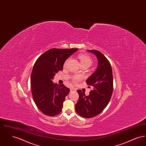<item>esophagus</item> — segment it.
Returning a JSON list of instances; mask_svg holds the SVG:
<instances>
[{"label": "esophagus", "mask_w": 146, "mask_h": 146, "mask_svg": "<svg viewBox=\"0 0 146 146\" xmlns=\"http://www.w3.org/2000/svg\"><path fill=\"white\" fill-rule=\"evenodd\" d=\"M70 91H76V89H74V88H70Z\"/></svg>", "instance_id": "1"}]
</instances>
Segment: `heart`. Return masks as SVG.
I'll list each match as a JSON object with an SVG mask.
<instances>
[{
    "label": "heart",
    "mask_w": 146,
    "mask_h": 146,
    "mask_svg": "<svg viewBox=\"0 0 146 146\" xmlns=\"http://www.w3.org/2000/svg\"><path fill=\"white\" fill-rule=\"evenodd\" d=\"M80 62L82 65L83 64H89L90 66L92 64V60L90 57H89L88 56L84 55V54H80L78 56ZM68 60H67L65 63H64V66L67 64ZM82 79V76H76L73 78V81L74 82H77L78 81L81 80Z\"/></svg>",
    "instance_id": "1"
}]
</instances>
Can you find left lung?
Segmentation results:
<instances>
[{
  "instance_id": "obj_1",
  "label": "left lung",
  "mask_w": 146,
  "mask_h": 146,
  "mask_svg": "<svg viewBox=\"0 0 146 146\" xmlns=\"http://www.w3.org/2000/svg\"><path fill=\"white\" fill-rule=\"evenodd\" d=\"M87 51L96 56L98 66L86 80L87 84L92 89L89 95L86 96L82 91L77 90L79 97L76 111L84 118H90L101 113L108 104L113 92V79L111 65L106 57L97 50Z\"/></svg>"
}]
</instances>
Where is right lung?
<instances>
[{
    "mask_svg": "<svg viewBox=\"0 0 146 146\" xmlns=\"http://www.w3.org/2000/svg\"><path fill=\"white\" fill-rule=\"evenodd\" d=\"M77 49H50L36 61L31 76L32 93L38 109L44 114L55 116L59 114L70 89L53 83L59 70H62L66 60Z\"/></svg>",
    "mask_w": 146,
    "mask_h": 146,
    "instance_id": "1",
    "label": "right lung"
}]
</instances>
